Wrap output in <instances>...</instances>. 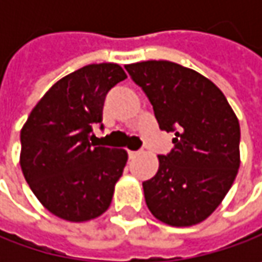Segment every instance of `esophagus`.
I'll list each match as a JSON object with an SVG mask.
<instances>
[{
	"label": "esophagus",
	"instance_id": "obj_1",
	"mask_svg": "<svg viewBox=\"0 0 262 262\" xmlns=\"http://www.w3.org/2000/svg\"><path fill=\"white\" fill-rule=\"evenodd\" d=\"M138 155H140L138 151H131V150L128 151V157H129V159H136V157L138 156Z\"/></svg>",
	"mask_w": 262,
	"mask_h": 262
}]
</instances>
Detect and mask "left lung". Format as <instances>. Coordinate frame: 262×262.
<instances>
[{
	"label": "left lung",
	"instance_id": "1",
	"mask_svg": "<svg viewBox=\"0 0 262 262\" xmlns=\"http://www.w3.org/2000/svg\"><path fill=\"white\" fill-rule=\"evenodd\" d=\"M153 105L160 129L175 133L170 153L143 182L151 214L170 226L206 220L229 192L241 165L239 121L222 90L170 61L125 66Z\"/></svg>",
	"mask_w": 262,
	"mask_h": 262
}]
</instances>
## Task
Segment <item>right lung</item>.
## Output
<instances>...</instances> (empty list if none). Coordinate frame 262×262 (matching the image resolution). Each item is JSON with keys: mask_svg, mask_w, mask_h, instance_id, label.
Listing matches in <instances>:
<instances>
[{"mask_svg": "<svg viewBox=\"0 0 262 262\" xmlns=\"http://www.w3.org/2000/svg\"><path fill=\"white\" fill-rule=\"evenodd\" d=\"M112 62L90 64L68 74L37 102L20 133V166L36 198L68 222L103 214L128 160L124 148L96 147L107 92L125 80Z\"/></svg>", "mask_w": 262, "mask_h": 262, "instance_id": "1", "label": "right lung"}]
</instances>
